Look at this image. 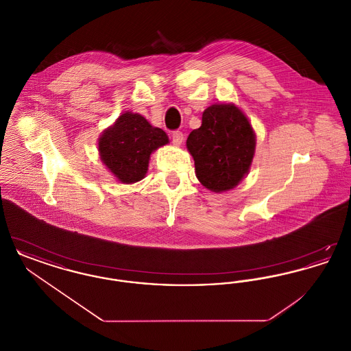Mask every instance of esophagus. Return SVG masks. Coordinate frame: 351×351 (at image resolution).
Masks as SVG:
<instances>
[{
    "mask_svg": "<svg viewBox=\"0 0 351 351\" xmlns=\"http://www.w3.org/2000/svg\"><path fill=\"white\" fill-rule=\"evenodd\" d=\"M171 136H172V143L175 146H182L184 141V134L182 132H173Z\"/></svg>",
    "mask_w": 351,
    "mask_h": 351,
    "instance_id": "1",
    "label": "esophagus"
}]
</instances>
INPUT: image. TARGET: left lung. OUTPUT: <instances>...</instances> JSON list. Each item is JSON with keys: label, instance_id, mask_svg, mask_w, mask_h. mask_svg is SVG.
<instances>
[{"label": "left lung", "instance_id": "left-lung-1", "mask_svg": "<svg viewBox=\"0 0 351 351\" xmlns=\"http://www.w3.org/2000/svg\"><path fill=\"white\" fill-rule=\"evenodd\" d=\"M255 147L256 135L251 122L233 102L208 106L200 128L186 139L196 178L215 193L232 191L246 178Z\"/></svg>", "mask_w": 351, "mask_h": 351}]
</instances>
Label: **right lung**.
<instances>
[{"label":"right lung","instance_id":"right-lung-1","mask_svg":"<svg viewBox=\"0 0 351 351\" xmlns=\"http://www.w3.org/2000/svg\"><path fill=\"white\" fill-rule=\"evenodd\" d=\"M169 143L167 134L139 113L125 112L99 138L104 166L122 184L145 179L151 154Z\"/></svg>","mask_w":351,"mask_h":351}]
</instances>
